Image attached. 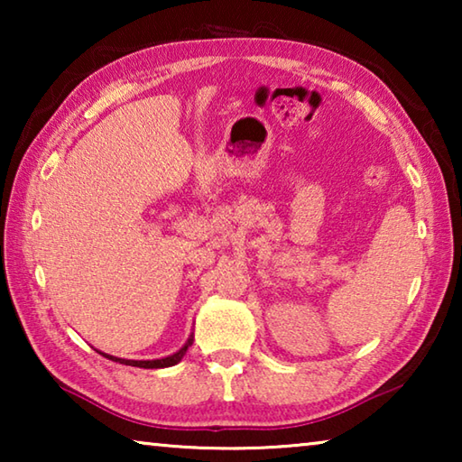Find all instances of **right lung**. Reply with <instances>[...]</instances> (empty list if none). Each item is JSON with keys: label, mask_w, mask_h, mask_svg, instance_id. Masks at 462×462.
Here are the masks:
<instances>
[{"label": "right lung", "mask_w": 462, "mask_h": 462, "mask_svg": "<svg viewBox=\"0 0 462 462\" xmlns=\"http://www.w3.org/2000/svg\"><path fill=\"white\" fill-rule=\"evenodd\" d=\"M193 344V338L187 340L185 346L179 350V353L171 355V356H165V358H156V361H126V358H118V356H109V355H104L106 358H109V361H116V363H122V365H130V366H140V369H165V366H173L177 365L179 361H181L183 355L187 353V348H189Z\"/></svg>", "instance_id": "add662e5"}]
</instances>
